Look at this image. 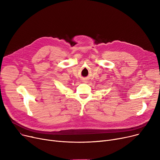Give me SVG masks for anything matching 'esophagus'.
Here are the masks:
<instances>
[{
  "mask_svg": "<svg viewBox=\"0 0 160 160\" xmlns=\"http://www.w3.org/2000/svg\"><path fill=\"white\" fill-rule=\"evenodd\" d=\"M83 82H87V80L86 79H83Z\"/></svg>",
  "mask_w": 160,
  "mask_h": 160,
  "instance_id": "esophagus-1",
  "label": "esophagus"
}]
</instances>
